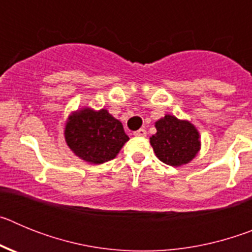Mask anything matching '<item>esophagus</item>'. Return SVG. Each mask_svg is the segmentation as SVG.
<instances>
[{"mask_svg":"<svg viewBox=\"0 0 252 252\" xmlns=\"http://www.w3.org/2000/svg\"><path fill=\"white\" fill-rule=\"evenodd\" d=\"M133 135H135V136L144 137V136H146V130H144V128H140V130L135 131V132H133Z\"/></svg>","mask_w":252,"mask_h":252,"instance_id":"1","label":"esophagus"}]
</instances>
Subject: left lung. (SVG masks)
Segmentation results:
<instances>
[{"instance_id":"1","label":"left lung","mask_w":252,"mask_h":252,"mask_svg":"<svg viewBox=\"0 0 252 252\" xmlns=\"http://www.w3.org/2000/svg\"><path fill=\"white\" fill-rule=\"evenodd\" d=\"M157 133L150 144L160 161L171 166L188 164L201 149L199 132L189 121L165 115L155 122Z\"/></svg>"}]
</instances>
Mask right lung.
<instances>
[{
  "mask_svg": "<svg viewBox=\"0 0 252 252\" xmlns=\"http://www.w3.org/2000/svg\"><path fill=\"white\" fill-rule=\"evenodd\" d=\"M66 145L90 164H102L115 159L128 136L124 126L108 111H94L90 107L69 116L64 130Z\"/></svg>",
  "mask_w": 252,
  "mask_h": 252,
  "instance_id": "obj_1",
  "label": "right lung"
}]
</instances>
